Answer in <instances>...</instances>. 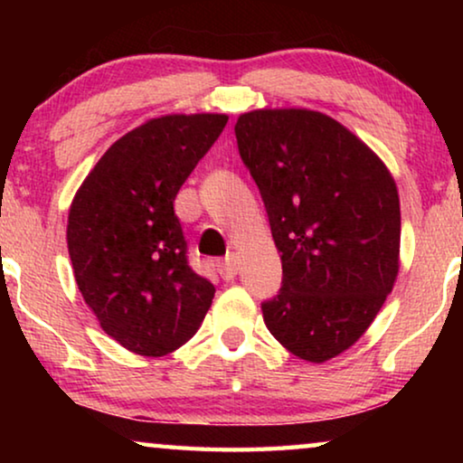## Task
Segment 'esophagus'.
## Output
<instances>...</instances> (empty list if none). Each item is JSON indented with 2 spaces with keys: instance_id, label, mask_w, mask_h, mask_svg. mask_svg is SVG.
I'll return each instance as SVG.
<instances>
[{
  "instance_id": "34e87169",
  "label": "esophagus",
  "mask_w": 463,
  "mask_h": 463,
  "mask_svg": "<svg viewBox=\"0 0 463 463\" xmlns=\"http://www.w3.org/2000/svg\"><path fill=\"white\" fill-rule=\"evenodd\" d=\"M219 274H221V278H223V280H233V278H236V274H238V259L230 255L225 259V261H221L219 263Z\"/></svg>"
}]
</instances>
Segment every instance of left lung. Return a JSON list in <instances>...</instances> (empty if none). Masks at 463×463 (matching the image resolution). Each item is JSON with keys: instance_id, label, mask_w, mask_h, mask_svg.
Returning a JSON list of instances; mask_svg holds the SVG:
<instances>
[{"instance_id": "left-lung-1", "label": "left lung", "mask_w": 463, "mask_h": 463, "mask_svg": "<svg viewBox=\"0 0 463 463\" xmlns=\"http://www.w3.org/2000/svg\"><path fill=\"white\" fill-rule=\"evenodd\" d=\"M233 130L282 252V287L261 303L265 326L295 356L325 363L356 344L394 287L396 183L318 111H250Z\"/></svg>"}]
</instances>
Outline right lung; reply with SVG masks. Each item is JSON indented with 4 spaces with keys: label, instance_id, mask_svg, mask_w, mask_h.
Listing matches in <instances>:
<instances>
[{
    "label": "right lung",
    "instance_id": "right-lung-1",
    "mask_svg": "<svg viewBox=\"0 0 463 463\" xmlns=\"http://www.w3.org/2000/svg\"><path fill=\"white\" fill-rule=\"evenodd\" d=\"M227 116H164L105 151L69 211L78 288L103 331L141 356L175 352L198 331L214 287L195 274L175 198Z\"/></svg>",
    "mask_w": 463,
    "mask_h": 463
}]
</instances>
